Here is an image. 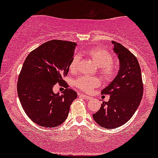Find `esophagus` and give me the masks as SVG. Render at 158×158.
Wrapping results in <instances>:
<instances>
[{
	"label": "esophagus",
	"mask_w": 158,
	"mask_h": 158,
	"mask_svg": "<svg viewBox=\"0 0 158 158\" xmlns=\"http://www.w3.org/2000/svg\"><path fill=\"white\" fill-rule=\"evenodd\" d=\"M79 96L80 97H82L83 98H85V100H90L92 99V97H90V96H86V95H84V94H79Z\"/></svg>",
	"instance_id": "obj_1"
}]
</instances>
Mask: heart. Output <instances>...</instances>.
Listing matches in <instances>:
<instances>
[{
  "label": "heart",
  "mask_w": 158,
  "mask_h": 158,
  "mask_svg": "<svg viewBox=\"0 0 158 158\" xmlns=\"http://www.w3.org/2000/svg\"><path fill=\"white\" fill-rule=\"evenodd\" d=\"M87 54L98 66V72L102 77L107 82L113 81L116 77V68L113 65V56L109 50L105 47L98 46L94 47L87 51ZM79 57L78 56H74L72 62L70 64V70L71 72H77V65ZM75 86L79 90L85 93H89L94 90V88L98 87L101 85L100 79L94 77H81L78 78L74 82Z\"/></svg>",
  "instance_id": "heart-1"
}]
</instances>
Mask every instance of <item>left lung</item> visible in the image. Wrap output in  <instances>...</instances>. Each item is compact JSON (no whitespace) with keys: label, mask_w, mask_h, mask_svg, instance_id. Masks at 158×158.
Instances as JSON below:
<instances>
[{"label":"left lung","mask_w":158,"mask_h":158,"mask_svg":"<svg viewBox=\"0 0 158 158\" xmlns=\"http://www.w3.org/2000/svg\"><path fill=\"white\" fill-rule=\"evenodd\" d=\"M113 51L120 61V70L110 84L102 90V95H110L97 113L94 121L104 128L112 129L126 123L134 115L143 97V85L141 70L136 56L115 41Z\"/></svg>","instance_id":"8db88e82"}]
</instances>
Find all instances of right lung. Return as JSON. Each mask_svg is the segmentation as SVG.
Returning <instances> with one entry per match:
<instances>
[{
    "label": "right lung",
    "instance_id": "1",
    "mask_svg": "<svg viewBox=\"0 0 158 158\" xmlns=\"http://www.w3.org/2000/svg\"><path fill=\"white\" fill-rule=\"evenodd\" d=\"M76 45L52 40L31 51L25 60L17 85L18 97L28 117L40 126L51 128L62 124L77 97L63 79L69 71ZM56 83L66 88L62 95L52 91Z\"/></svg>",
    "mask_w": 158,
    "mask_h": 158
}]
</instances>
